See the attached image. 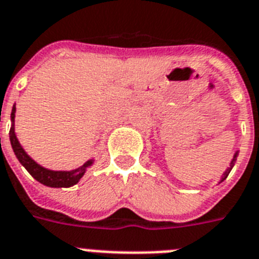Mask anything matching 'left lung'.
Instances as JSON below:
<instances>
[{"label": "left lung", "instance_id": "8db88e82", "mask_svg": "<svg viewBox=\"0 0 259 259\" xmlns=\"http://www.w3.org/2000/svg\"><path fill=\"white\" fill-rule=\"evenodd\" d=\"M237 156H238V151H236V153H234V155H233V159L230 160V164H229V167H228L227 170H225V172H224L223 175H221V178H220V182H219V183H221V182H224V180L227 179V178H228V175H229V172H230V170H232V168H233L234 163H236Z\"/></svg>", "mask_w": 259, "mask_h": 259}]
</instances>
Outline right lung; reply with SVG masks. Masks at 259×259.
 <instances>
[{
  "mask_svg": "<svg viewBox=\"0 0 259 259\" xmlns=\"http://www.w3.org/2000/svg\"><path fill=\"white\" fill-rule=\"evenodd\" d=\"M10 121H12V127H10L9 137H10V143H12L13 151H14L15 156L19 160V163L25 167L26 170L29 171V174L34 179L38 180L39 183L45 184L47 187H52V188H68V187H72L79 183L80 179L84 177L87 168L92 166L93 162H95V159H89L82 166L77 167V168L71 171L49 170V168H46V167L40 166L39 163H36L29 154L26 153L23 147L21 146V143H19L17 136H15V104L13 105Z\"/></svg>",
  "mask_w": 259,
  "mask_h": 259,
  "instance_id": "add662e5",
  "label": "right lung"
}]
</instances>
